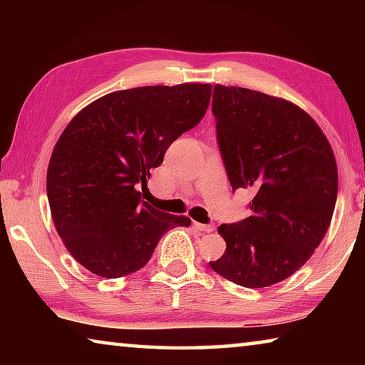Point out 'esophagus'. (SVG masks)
Here are the masks:
<instances>
[{"instance_id": "1", "label": "esophagus", "mask_w": 365, "mask_h": 365, "mask_svg": "<svg viewBox=\"0 0 365 365\" xmlns=\"http://www.w3.org/2000/svg\"><path fill=\"white\" fill-rule=\"evenodd\" d=\"M195 227L197 228L200 232H205V233H211L214 230V225H206V224H197V222H195Z\"/></svg>"}]
</instances>
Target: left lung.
Masks as SVG:
<instances>
[{
    "mask_svg": "<svg viewBox=\"0 0 365 365\" xmlns=\"http://www.w3.org/2000/svg\"><path fill=\"white\" fill-rule=\"evenodd\" d=\"M212 113L232 190L250 188L255 197L248 219L217 228L227 250L209 265L246 288L275 285L306 264L329 230L335 154L317 122L283 98L215 85Z\"/></svg>",
    "mask_w": 365,
    "mask_h": 365,
    "instance_id": "8db88e82",
    "label": "left lung"
}]
</instances>
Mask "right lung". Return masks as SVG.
Wrapping results in <instances>:
<instances>
[{
  "instance_id": "1",
  "label": "right lung",
  "mask_w": 365,
  "mask_h": 365,
  "mask_svg": "<svg viewBox=\"0 0 365 365\" xmlns=\"http://www.w3.org/2000/svg\"><path fill=\"white\" fill-rule=\"evenodd\" d=\"M211 91V83L113 91L67 123L49 159L46 193L58 235L91 274H133L165 232L191 225L187 215L141 201L138 187L168 148L202 119Z\"/></svg>"
}]
</instances>
